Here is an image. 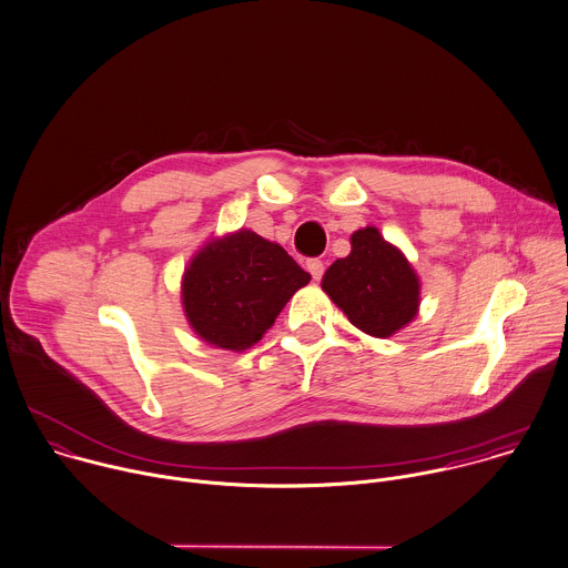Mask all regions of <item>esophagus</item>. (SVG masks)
<instances>
[{"mask_svg":"<svg viewBox=\"0 0 568 568\" xmlns=\"http://www.w3.org/2000/svg\"><path fill=\"white\" fill-rule=\"evenodd\" d=\"M306 271L311 273V277H313L315 282H320L322 275H324V262H322V260H308Z\"/></svg>","mask_w":568,"mask_h":568,"instance_id":"obj_1","label":"esophagus"}]
</instances>
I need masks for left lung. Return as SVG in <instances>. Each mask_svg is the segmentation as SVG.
<instances>
[{
    "mask_svg": "<svg viewBox=\"0 0 568 568\" xmlns=\"http://www.w3.org/2000/svg\"><path fill=\"white\" fill-rule=\"evenodd\" d=\"M322 291L353 326L379 339L408 326L422 302L417 271L375 226L351 235V253L326 268Z\"/></svg>",
    "mask_w": 568,
    "mask_h": 568,
    "instance_id": "left-lung-1",
    "label": "left lung"
}]
</instances>
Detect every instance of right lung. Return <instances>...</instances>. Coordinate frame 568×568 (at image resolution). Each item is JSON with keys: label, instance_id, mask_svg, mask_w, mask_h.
Instances as JSON below:
<instances>
[{"label": "right lung", "instance_id": "right-lung-1", "mask_svg": "<svg viewBox=\"0 0 568 568\" xmlns=\"http://www.w3.org/2000/svg\"><path fill=\"white\" fill-rule=\"evenodd\" d=\"M311 275L251 229L211 237L182 275V308L193 333L224 351H246L275 324Z\"/></svg>", "mask_w": 568, "mask_h": 568}]
</instances>
